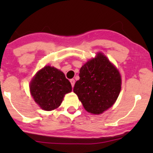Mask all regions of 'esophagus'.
I'll return each instance as SVG.
<instances>
[{"label": "esophagus", "instance_id": "34e87169", "mask_svg": "<svg viewBox=\"0 0 153 153\" xmlns=\"http://www.w3.org/2000/svg\"><path fill=\"white\" fill-rule=\"evenodd\" d=\"M70 83H71V84H72V87H73L74 85H75V80H74V79H71L70 80Z\"/></svg>", "mask_w": 153, "mask_h": 153}]
</instances>
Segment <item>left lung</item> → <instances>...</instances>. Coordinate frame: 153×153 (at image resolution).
Listing matches in <instances>:
<instances>
[{
	"label": "left lung",
	"instance_id": "1",
	"mask_svg": "<svg viewBox=\"0 0 153 153\" xmlns=\"http://www.w3.org/2000/svg\"><path fill=\"white\" fill-rule=\"evenodd\" d=\"M79 77L73 92L87 112L99 115L115 104L121 92V75L103 53L84 64Z\"/></svg>",
	"mask_w": 153,
	"mask_h": 153
}]
</instances>
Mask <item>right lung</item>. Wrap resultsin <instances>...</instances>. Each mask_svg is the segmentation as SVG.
<instances>
[{
    "mask_svg": "<svg viewBox=\"0 0 153 153\" xmlns=\"http://www.w3.org/2000/svg\"><path fill=\"white\" fill-rule=\"evenodd\" d=\"M29 89L38 106L44 110L51 111L61 105L65 94L72 91V86L64 72L46 66L32 78Z\"/></svg>",
    "mask_w": 153,
    "mask_h": 153,
    "instance_id": "obj_1",
    "label": "right lung"
}]
</instances>
